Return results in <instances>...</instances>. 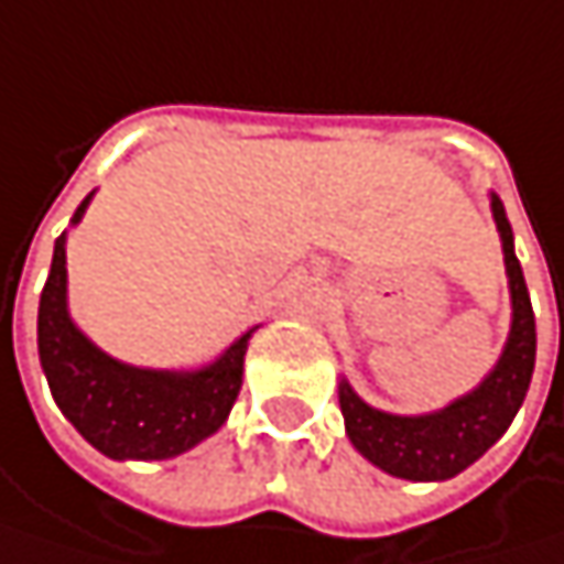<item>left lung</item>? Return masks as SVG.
Returning a JSON list of instances; mask_svg holds the SVG:
<instances>
[{
    "instance_id": "left-lung-1",
    "label": "left lung",
    "mask_w": 564,
    "mask_h": 564,
    "mask_svg": "<svg viewBox=\"0 0 564 564\" xmlns=\"http://www.w3.org/2000/svg\"><path fill=\"white\" fill-rule=\"evenodd\" d=\"M494 223L503 241V264L510 278L513 326L497 368L481 387L430 416H393L368 406L351 387L338 384V403L351 445L381 471L406 481H445L475 465L507 433L536 368V316L523 268L513 254V231L503 203L490 196Z\"/></svg>"
}]
</instances>
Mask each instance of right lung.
I'll return each mask as SVG.
<instances>
[{
	"mask_svg": "<svg viewBox=\"0 0 564 564\" xmlns=\"http://www.w3.org/2000/svg\"><path fill=\"white\" fill-rule=\"evenodd\" d=\"M89 196L79 203V223ZM245 333L203 371H144L102 355L70 323L64 235L54 241L51 274L37 306V355L61 413L109 458H174L213 435L241 390Z\"/></svg>",
	"mask_w": 564,
	"mask_h": 564,
	"instance_id": "1",
	"label": "right lung"
}]
</instances>
